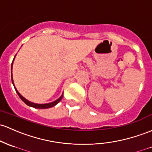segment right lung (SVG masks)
Masks as SVG:
<instances>
[{
	"label": "right lung",
	"instance_id": "1",
	"mask_svg": "<svg viewBox=\"0 0 152 152\" xmlns=\"http://www.w3.org/2000/svg\"><path fill=\"white\" fill-rule=\"evenodd\" d=\"M13 62H14V60H13ZM13 62H12V64H11V69H12ZM11 81H12L13 84H14V81H13V78H12V71H11ZM14 88H15V86H14ZM15 90H16V93H17L18 95H19V97L21 98V100L24 102L25 104H27L28 106L32 107H34V108H37V109H46V108H50V107H54L55 105H56V104H57L61 100V99H62L63 96V94L62 95H61V96L59 98V99H58L57 100H56L55 102H51V103H48V104H35V103H32V102H31L28 101L27 99H26L24 97H23V96L19 94V91L16 90V88H15Z\"/></svg>",
	"mask_w": 152,
	"mask_h": 152
}]
</instances>
